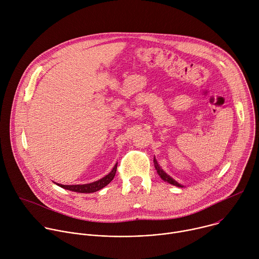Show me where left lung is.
<instances>
[{"label":"left lung","instance_id":"left-lung-1","mask_svg":"<svg viewBox=\"0 0 259 259\" xmlns=\"http://www.w3.org/2000/svg\"><path fill=\"white\" fill-rule=\"evenodd\" d=\"M154 164H155V168H156V170H157L159 176H160L164 181H166V182H168V183H170V184H173V186L178 187V188H183V187H184V186H182V184H180L178 181H176L174 178H172L169 174H167V173L161 168V166H160L159 163L157 162L156 158H154Z\"/></svg>","mask_w":259,"mask_h":259}]
</instances>
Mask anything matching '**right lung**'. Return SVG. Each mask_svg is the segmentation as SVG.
Returning a JSON list of instances; mask_svg holds the SVG:
<instances>
[{
	"mask_svg": "<svg viewBox=\"0 0 259 259\" xmlns=\"http://www.w3.org/2000/svg\"><path fill=\"white\" fill-rule=\"evenodd\" d=\"M117 167H118V163L114 166V168L112 169L107 175H105L104 177H102L99 180H96L94 182H90V183H86V184H71V186H65V184H60V183H56L58 187L65 189L67 191H71V192H76V193H83V194H90V193H95L101 189H103L104 187H106L107 184L112 181L116 175L117 172Z\"/></svg>",
	"mask_w": 259,
	"mask_h": 259,
	"instance_id": "add662e5",
	"label": "right lung"
}]
</instances>
